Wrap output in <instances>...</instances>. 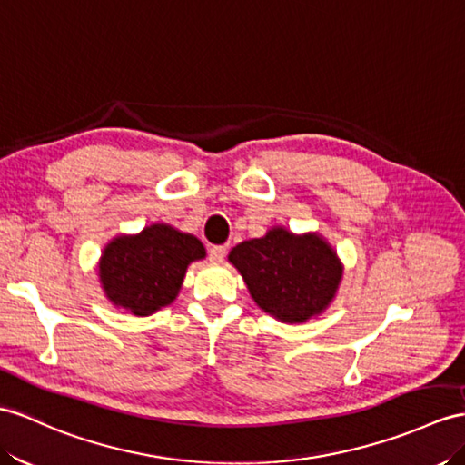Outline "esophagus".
<instances>
[{"label":"esophagus","mask_w":465,"mask_h":465,"mask_svg":"<svg viewBox=\"0 0 465 465\" xmlns=\"http://www.w3.org/2000/svg\"><path fill=\"white\" fill-rule=\"evenodd\" d=\"M226 256V246H211L209 248V258L213 264H221Z\"/></svg>","instance_id":"esophagus-1"}]
</instances>
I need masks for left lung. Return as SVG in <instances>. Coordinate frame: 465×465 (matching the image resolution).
I'll return each mask as SVG.
<instances>
[{"label": "left lung", "mask_w": 465, "mask_h": 465, "mask_svg": "<svg viewBox=\"0 0 465 465\" xmlns=\"http://www.w3.org/2000/svg\"><path fill=\"white\" fill-rule=\"evenodd\" d=\"M252 300L284 323L320 315L335 298L343 266L320 234L274 226L262 239L236 244L229 254Z\"/></svg>", "instance_id": "1"}]
</instances>
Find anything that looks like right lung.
<instances>
[{"label": "right lung", "instance_id": "add662e5", "mask_svg": "<svg viewBox=\"0 0 465 465\" xmlns=\"http://www.w3.org/2000/svg\"><path fill=\"white\" fill-rule=\"evenodd\" d=\"M205 254L197 236L155 223L106 244L98 262L100 284L116 308L143 318L177 298L187 266Z\"/></svg>", "mask_w": 465, "mask_h": 465}]
</instances>
